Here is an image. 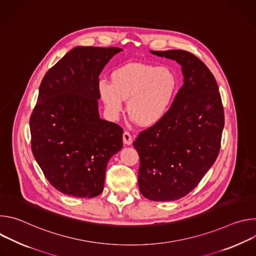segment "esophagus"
Listing matches in <instances>:
<instances>
[{
    "mask_svg": "<svg viewBox=\"0 0 256 256\" xmlns=\"http://www.w3.org/2000/svg\"><path fill=\"white\" fill-rule=\"evenodd\" d=\"M122 140H124V142L126 144H132V134L128 132H126V130H124V132L122 134Z\"/></svg>",
    "mask_w": 256,
    "mask_h": 256,
    "instance_id": "obj_1",
    "label": "esophagus"
}]
</instances>
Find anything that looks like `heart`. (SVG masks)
<instances>
[{
  "label": "heart",
  "mask_w": 256,
  "mask_h": 256,
  "mask_svg": "<svg viewBox=\"0 0 256 256\" xmlns=\"http://www.w3.org/2000/svg\"><path fill=\"white\" fill-rule=\"evenodd\" d=\"M98 94L107 114L116 120L124 110L144 126L158 124L169 112L174 102L178 80L174 72L166 66L144 64H128L112 72V81L100 79Z\"/></svg>",
  "instance_id": "b5f03b06"
}]
</instances>
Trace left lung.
<instances>
[{"instance_id":"left-lung-1","label":"left lung","mask_w":256,"mask_h":256,"mask_svg":"<svg viewBox=\"0 0 256 256\" xmlns=\"http://www.w3.org/2000/svg\"><path fill=\"white\" fill-rule=\"evenodd\" d=\"M151 52L175 60L184 78L167 116L134 142L140 194L168 202L188 194L214 163L225 118L214 77L198 58L182 50Z\"/></svg>"}]
</instances>
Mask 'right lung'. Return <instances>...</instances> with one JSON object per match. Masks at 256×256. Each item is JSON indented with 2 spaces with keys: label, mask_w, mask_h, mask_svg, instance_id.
<instances>
[{
  "label": "right lung",
  "mask_w": 256,
  "mask_h": 256,
  "mask_svg": "<svg viewBox=\"0 0 256 256\" xmlns=\"http://www.w3.org/2000/svg\"><path fill=\"white\" fill-rule=\"evenodd\" d=\"M118 48L77 46L44 77L29 126L33 156L50 184L76 198L104 188L107 163L122 148V128L99 118L97 85Z\"/></svg>",
  "instance_id": "add662e5"
}]
</instances>
